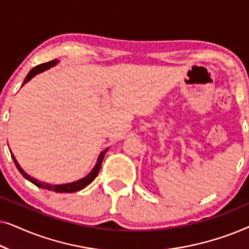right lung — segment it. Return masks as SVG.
<instances>
[{
    "label": "right lung",
    "mask_w": 249,
    "mask_h": 249,
    "mask_svg": "<svg viewBox=\"0 0 249 249\" xmlns=\"http://www.w3.org/2000/svg\"><path fill=\"white\" fill-rule=\"evenodd\" d=\"M56 62H57L56 60H53V61H50V62L39 64V66H36L35 68H33V69L29 71V73L27 74V77L25 78V80H23L22 86L26 83H28V81L32 79L33 77H35L37 73H40V72H43L44 70L50 69L51 67H53L54 64H56ZM107 148L104 149V151L101 153L100 156H98L96 165L94 166V169L91 170V172L89 173V175L86 176L83 179L78 180V181L70 182V183H64V185H50V183L38 181V180H36L35 178H33V177H30V176L27 175L26 172H23V170L20 168V165L18 164V162H17V160H16L15 156H13V154H11V156H12L13 162H15V164L17 166V169L19 170V172L21 173V175L25 177L27 180H29L30 182H33L35 186L39 187V188H44V189H47V190H52V192H55V193H74V192H78V190L85 188V187L89 185V183L93 181L95 178H96V176L98 175V172H100V170H101L102 161H103L104 155H105V153H107ZM10 152H11V151H10Z\"/></svg>",
    "instance_id": "add662e5"
}]
</instances>
